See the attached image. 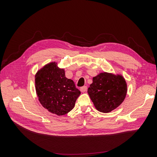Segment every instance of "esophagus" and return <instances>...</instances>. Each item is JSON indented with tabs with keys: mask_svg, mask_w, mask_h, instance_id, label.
Wrapping results in <instances>:
<instances>
[{
	"mask_svg": "<svg viewBox=\"0 0 157 157\" xmlns=\"http://www.w3.org/2000/svg\"><path fill=\"white\" fill-rule=\"evenodd\" d=\"M80 91L82 92V93H84L87 91V87L86 86H82L80 88Z\"/></svg>",
	"mask_w": 157,
	"mask_h": 157,
	"instance_id": "obj_1",
	"label": "esophagus"
}]
</instances>
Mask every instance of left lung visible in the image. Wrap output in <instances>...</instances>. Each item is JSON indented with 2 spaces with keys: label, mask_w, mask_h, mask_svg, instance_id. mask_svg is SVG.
<instances>
[{
  "label": "left lung",
  "mask_w": 157,
  "mask_h": 157,
  "mask_svg": "<svg viewBox=\"0 0 157 157\" xmlns=\"http://www.w3.org/2000/svg\"><path fill=\"white\" fill-rule=\"evenodd\" d=\"M127 85L121 75L104 72L93 77L87 93L96 109L108 113L118 107L124 101Z\"/></svg>",
  "instance_id": "obj_1"
}]
</instances>
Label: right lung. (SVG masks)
<instances>
[{
  "instance_id": "add662e5",
  "label": "right lung",
  "mask_w": 157,
  "mask_h": 157,
  "mask_svg": "<svg viewBox=\"0 0 157 157\" xmlns=\"http://www.w3.org/2000/svg\"><path fill=\"white\" fill-rule=\"evenodd\" d=\"M36 93L41 105L58 116L68 113L75 107L81 92L73 80L65 76L63 68L51 62L39 70L35 76Z\"/></svg>"
}]
</instances>
